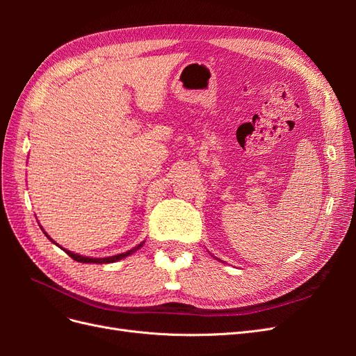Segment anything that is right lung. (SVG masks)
Here are the masks:
<instances>
[{
	"instance_id": "1",
	"label": "right lung",
	"mask_w": 356,
	"mask_h": 356,
	"mask_svg": "<svg viewBox=\"0 0 356 356\" xmlns=\"http://www.w3.org/2000/svg\"><path fill=\"white\" fill-rule=\"evenodd\" d=\"M41 230H42V227H41ZM44 234L47 236V238L50 239V236L44 232ZM53 243L55 245H58L55 241L53 239H50ZM144 245V242L143 243H139L138 246H135L134 250H131V251H127V252H123V254H117V255H113V257H106V258H90V257H83V255H79V254H74V252H71V251H68V250H65V248H62L63 251H65L72 260H75V261H79V263H96V264H106V263H115V261H118V260H122V258H124V257H129L131 254H134L136 250H139V248H141ZM59 246V245H58Z\"/></svg>"
}]
</instances>
